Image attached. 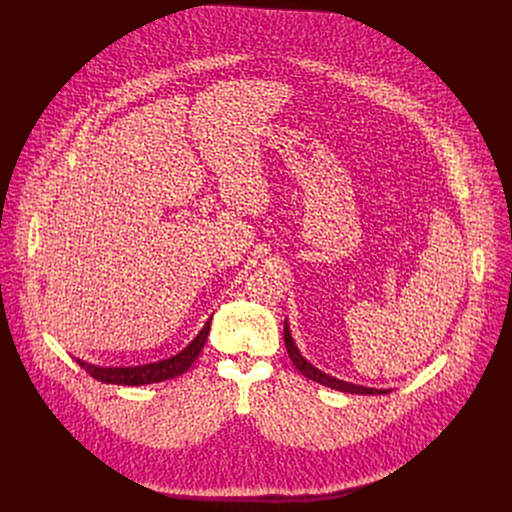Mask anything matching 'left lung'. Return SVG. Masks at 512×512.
Listing matches in <instances>:
<instances>
[{
  "instance_id": "8db88e82",
  "label": "left lung",
  "mask_w": 512,
  "mask_h": 512,
  "mask_svg": "<svg viewBox=\"0 0 512 512\" xmlns=\"http://www.w3.org/2000/svg\"><path fill=\"white\" fill-rule=\"evenodd\" d=\"M283 340H285V348H287V354L291 358V362H294V367L306 377V379H312L324 387H330V389H336V391H342V393H352V395H385L389 393V389H373V387H362V385H352V383H346V381H340L336 377H330L326 373H322L320 369H316L314 364H310L298 350L294 338H291V332H289V324L287 320L283 322Z\"/></svg>"
}]
</instances>
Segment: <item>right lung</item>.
Wrapping results in <instances>:
<instances>
[{
	"mask_svg": "<svg viewBox=\"0 0 512 512\" xmlns=\"http://www.w3.org/2000/svg\"><path fill=\"white\" fill-rule=\"evenodd\" d=\"M210 320L204 324V328L198 332V336L176 356L160 360V362H150L143 364V367H95V364H89L81 358H77L79 367L85 369L93 379L101 381V383H111V385H129V387H137V385H150V383H160V381H168L174 379L182 373H186L192 362L198 358L200 350L204 348V342L208 338L210 332Z\"/></svg>",
	"mask_w": 512,
	"mask_h": 512,
	"instance_id": "right-lung-1",
	"label": "right lung"
}]
</instances>
